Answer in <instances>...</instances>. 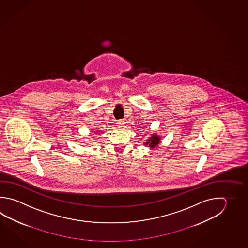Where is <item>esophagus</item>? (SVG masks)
<instances>
[{
  "label": "esophagus",
  "mask_w": 248,
  "mask_h": 248,
  "mask_svg": "<svg viewBox=\"0 0 248 248\" xmlns=\"http://www.w3.org/2000/svg\"><path fill=\"white\" fill-rule=\"evenodd\" d=\"M124 125H125V122H124V121H122V120L118 121L117 126L119 128H122V127H124Z\"/></svg>",
  "instance_id": "34e87169"
}]
</instances>
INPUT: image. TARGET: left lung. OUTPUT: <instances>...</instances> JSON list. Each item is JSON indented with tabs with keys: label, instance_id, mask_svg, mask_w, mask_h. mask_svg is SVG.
Wrapping results in <instances>:
<instances>
[{
	"label": "left lung",
	"instance_id": "1",
	"mask_svg": "<svg viewBox=\"0 0 248 248\" xmlns=\"http://www.w3.org/2000/svg\"><path fill=\"white\" fill-rule=\"evenodd\" d=\"M160 140H161L160 135L154 133L152 135H150L147 140H145L143 144L146 145V147H149L150 149H155L160 143Z\"/></svg>",
	"mask_w": 248,
	"mask_h": 248
}]
</instances>
